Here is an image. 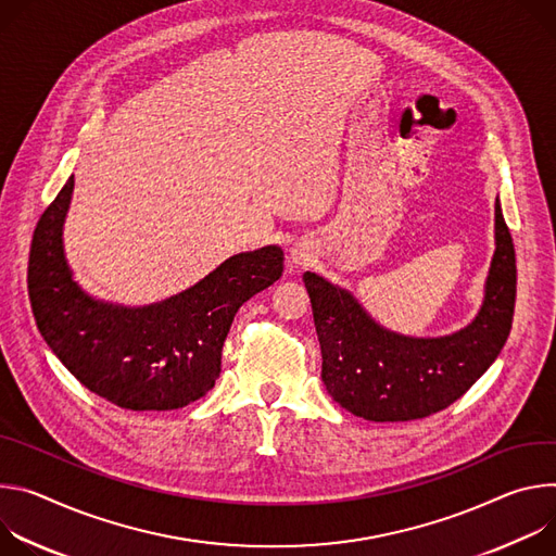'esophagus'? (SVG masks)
<instances>
[{"label":"esophagus","mask_w":556,"mask_h":556,"mask_svg":"<svg viewBox=\"0 0 556 556\" xmlns=\"http://www.w3.org/2000/svg\"><path fill=\"white\" fill-rule=\"evenodd\" d=\"M309 261H312V254H309V250H306L304 244H293V247H291V265H293V267L306 265Z\"/></svg>","instance_id":"obj_1"}]
</instances>
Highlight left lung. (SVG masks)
I'll return each instance as SVG.
<instances>
[{
	"label": "left lung",
	"instance_id": "1",
	"mask_svg": "<svg viewBox=\"0 0 556 556\" xmlns=\"http://www.w3.org/2000/svg\"><path fill=\"white\" fill-rule=\"evenodd\" d=\"M497 250L477 318L444 338H406L380 327L362 304L318 274L302 276L323 351V382L349 413L408 421L444 410L497 359L515 314L517 263L510 229L495 201Z\"/></svg>",
	"mask_w": 556,
	"mask_h": 556
}]
</instances>
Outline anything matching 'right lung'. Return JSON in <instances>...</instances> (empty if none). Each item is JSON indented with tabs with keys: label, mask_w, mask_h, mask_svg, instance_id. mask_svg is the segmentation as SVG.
I'll return each instance as SVG.
<instances>
[{
	"label": "right lung",
	"mask_w": 556,
	"mask_h": 556,
	"mask_svg": "<svg viewBox=\"0 0 556 556\" xmlns=\"http://www.w3.org/2000/svg\"><path fill=\"white\" fill-rule=\"evenodd\" d=\"M75 176L43 210L28 258L37 327L68 371L99 397L130 410H172L203 397L220 374L240 304L282 276L276 244L227 258L199 285L128 309L86 295L61 244Z\"/></svg>",
	"instance_id": "right-lung-1"
}]
</instances>
